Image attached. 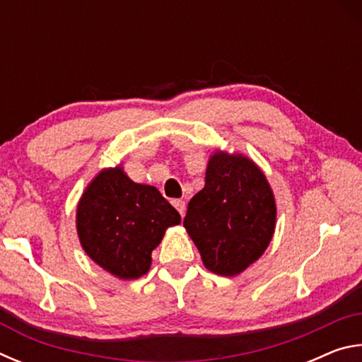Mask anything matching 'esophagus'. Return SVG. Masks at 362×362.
<instances>
[{
    "instance_id": "obj_1",
    "label": "esophagus",
    "mask_w": 362,
    "mask_h": 362,
    "mask_svg": "<svg viewBox=\"0 0 362 362\" xmlns=\"http://www.w3.org/2000/svg\"><path fill=\"white\" fill-rule=\"evenodd\" d=\"M173 204H174V207L177 211H179V214L180 216L183 217L185 216V211H187V204H185V201H180V199H175V201H173Z\"/></svg>"
}]
</instances>
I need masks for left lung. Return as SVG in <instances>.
<instances>
[{
	"label": "left lung",
	"instance_id": "obj_1",
	"mask_svg": "<svg viewBox=\"0 0 362 362\" xmlns=\"http://www.w3.org/2000/svg\"><path fill=\"white\" fill-rule=\"evenodd\" d=\"M183 226L209 272L238 276L260 259L276 228V201L263 170L241 153L214 151Z\"/></svg>",
	"mask_w": 362,
	"mask_h": 362
}]
</instances>
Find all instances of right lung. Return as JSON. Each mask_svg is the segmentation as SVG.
I'll return each instance as SVG.
<instances>
[{"instance_id":"add662e5","label":"right lung","mask_w":362,"mask_h":362,"mask_svg":"<svg viewBox=\"0 0 362 362\" xmlns=\"http://www.w3.org/2000/svg\"><path fill=\"white\" fill-rule=\"evenodd\" d=\"M180 220L156 187L132 182L121 164L102 169L76 207V231L84 252L124 281L148 273L151 250Z\"/></svg>"}]
</instances>
